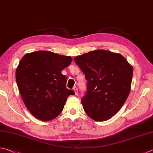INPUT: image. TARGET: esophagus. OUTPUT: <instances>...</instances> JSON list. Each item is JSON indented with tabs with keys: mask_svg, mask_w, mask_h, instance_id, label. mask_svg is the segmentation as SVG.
I'll use <instances>...</instances> for the list:
<instances>
[{
	"mask_svg": "<svg viewBox=\"0 0 153 153\" xmlns=\"http://www.w3.org/2000/svg\"><path fill=\"white\" fill-rule=\"evenodd\" d=\"M73 91H74V94H75V95L78 94V88H77V87L74 86V87L73 88Z\"/></svg>",
	"mask_w": 153,
	"mask_h": 153,
	"instance_id": "1",
	"label": "esophagus"
}]
</instances>
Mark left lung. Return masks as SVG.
<instances>
[{
    "instance_id": "8db88e82",
    "label": "left lung",
    "mask_w": 153,
    "mask_h": 153,
    "mask_svg": "<svg viewBox=\"0 0 153 153\" xmlns=\"http://www.w3.org/2000/svg\"><path fill=\"white\" fill-rule=\"evenodd\" d=\"M74 61L88 81L81 100L85 112L96 121L111 119L130 93L133 68L121 54L106 50L77 56Z\"/></svg>"
}]
</instances>
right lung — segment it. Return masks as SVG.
I'll list each match as a JSON object with an SVG mask.
<instances>
[{"mask_svg":"<svg viewBox=\"0 0 153 153\" xmlns=\"http://www.w3.org/2000/svg\"><path fill=\"white\" fill-rule=\"evenodd\" d=\"M72 62L71 56L47 51L27 53L16 70V80L26 107L43 121L61 112L73 91L67 88V77L61 71Z\"/></svg>","mask_w":153,"mask_h":153,"instance_id":"obj_1","label":"right lung"}]
</instances>
